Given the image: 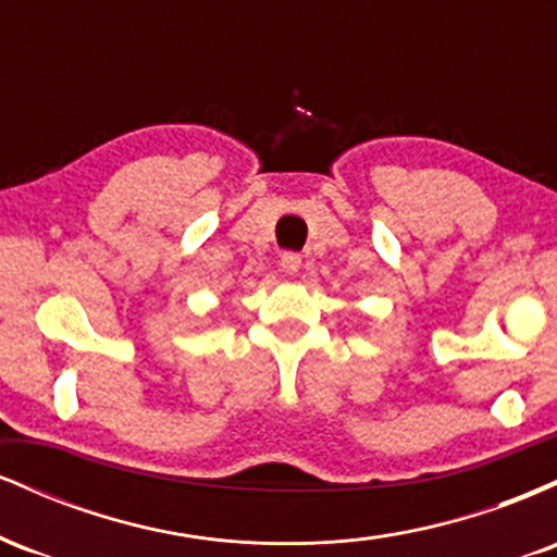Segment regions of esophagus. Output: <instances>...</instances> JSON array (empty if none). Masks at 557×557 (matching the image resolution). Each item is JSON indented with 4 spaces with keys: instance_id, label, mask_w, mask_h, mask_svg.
<instances>
[{
    "instance_id": "1",
    "label": "esophagus",
    "mask_w": 557,
    "mask_h": 557,
    "mask_svg": "<svg viewBox=\"0 0 557 557\" xmlns=\"http://www.w3.org/2000/svg\"><path fill=\"white\" fill-rule=\"evenodd\" d=\"M280 264H283V270L285 272H298L300 270V257L298 253H293V251H285L283 257H280Z\"/></svg>"
}]
</instances>
